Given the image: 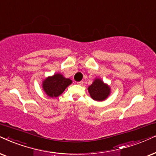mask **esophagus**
I'll return each instance as SVG.
<instances>
[{"label":"esophagus","instance_id":"34e87169","mask_svg":"<svg viewBox=\"0 0 156 156\" xmlns=\"http://www.w3.org/2000/svg\"><path fill=\"white\" fill-rule=\"evenodd\" d=\"M77 83H78V85H80V86H81V85H83V81H79V82H77Z\"/></svg>","mask_w":156,"mask_h":156}]
</instances>
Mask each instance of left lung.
Wrapping results in <instances>:
<instances>
[{
	"mask_svg": "<svg viewBox=\"0 0 156 156\" xmlns=\"http://www.w3.org/2000/svg\"><path fill=\"white\" fill-rule=\"evenodd\" d=\"M88 91L93 99L96 101H103L109 96L110 88L107 85L100 79H96L88 87Z\"/></svg>",
	"mask_w": 156,
	"mask_h": 156,
	"instance_id": "left-lung-1",
	"label": "left lung"
}]
</instances>
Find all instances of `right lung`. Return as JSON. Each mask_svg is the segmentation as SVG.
I'll list each match as a JSON object with an SVG mask.
<instances>
[{
    "label": "right lung",
    "instance_id": "add662e5",
    "mask_svg": "<svg viewBox=\"0 0 156 156\" xmlns=\"http://www.w3.org/2000/svg\"><path fill=\"white\" fill-rule=\"evenodd\" d=\"M71 83V80L64 78L61 74H55L52 77L47 78L43 82L42 87L44 92L50 97H57L60 96Z\"/></svg>",
    "mask_w": 156,
    "mask_h": 156
}]
</instances>
